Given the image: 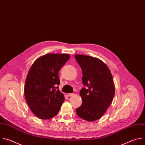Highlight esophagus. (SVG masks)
Masks as SVG:
<instances>
[{"mask_svg": "<svg viewBox=\"0 0 145 145\" xmlns=\"http://www.w3.org/2000/svg\"><path fill=\"white\" fill-rule=\"evenodd\" d=\"M67 95H68L69 97H72V96H74V94L69 93V94H67Z\"/></svg>", "mask_w": 145, "mask_h": 145, "instance_id": "obj_1", "label": "esophagus"}]
</instances>
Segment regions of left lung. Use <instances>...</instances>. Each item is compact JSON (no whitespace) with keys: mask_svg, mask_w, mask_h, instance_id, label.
Here are the masks:
<instances>
[{"mask_svg":"<svg viewBox=\"0 0 145 145\" xmlns=\"http://www.w3.org/2000/svg\"><path fill=\"white\" fill-rule=\"evenodd\" d=\"M82 71V82L87 88L80 91L82 103L76 109L82 119L93 122L100 119L111 105L115 85L107 66L97 57L75 55Z\"/></svg>","mask_w":145,"mask_h":145,"instance_id":"obj_1","label":"left lung"}]
</instances>
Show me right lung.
<instances>
[{
	"label": "right lung",
	"instance_id": "obj_1",
	"mask_svg": "<svg viewBox=\"0 0 145 145\" xmlns=\"http://www.w3.org/2000/svg\"><path fill=\"white\" fill-rule=\"evenodd\" d=\"M66 54H48L40 56L31 65L24 88L25 101L31 111L41 120H48L59 112L65 101L58 89V72L69 59Z\"/></svg>",
	"mask_w": 145,
	"mask_h": 145
}]
</instances>
